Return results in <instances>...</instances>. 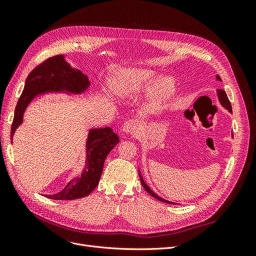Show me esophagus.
Masks as SVG:
<instances>
[{"label":"esophagus","mask_w":256,"mask_h":256,"mask_svg":"<svg viewBox=\"0 0 256 256\" xmlns=\"http://www.w3.org/2000/svg\"><path fill=\"white\" fill-rule=\"evenodd\" d=\"M140 127H141L140 122H138L136 118H131V120H128L125 124H124L122 130L127 134H136L138 129H140Z\"/></svg>","instance_id":"1"}]
</instances>
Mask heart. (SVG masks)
Masks as SVG:
<instances>
[{
	"label": "heart",
	"mask_w": 256,
	"mask_h": 256,
	"mask_svg": "<svg viewBox=\"0 0 256 256\" xmlns=\"http://www.w3.org/2000/svg\"><path fill=\"white\" fill-rule=\"evenodd\" d=\"M157 78L158 74L148 68L125 69L120 74L118 90V92L125 96L136 94V92L148 88ZM174 88V81L168 76L158 79L150 88V106H157L166 102L172 96Z\"/></svg>",
	"instance_id": "obj_1"
}]
</instances>
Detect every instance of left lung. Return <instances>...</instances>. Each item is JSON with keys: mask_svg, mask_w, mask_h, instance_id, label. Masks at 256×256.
Segmentation results:
<instances>
[{"mask_svg": "<svg viewBox=\"0 0 256 256\" xmlns=\"http://www.w3.org/2000/svg\"><path fill=\"white\" fill-rule=\"evenodd\" d=\"M216 79H218L219 81H221V78H220L219 76H216ZM216 92H218V97H219V100H220L221 104H222L224 108H226V110H228L230 112H232V106H230V100H228V96H226V92H224L223 90H216ZM140 180H141V182H142V186L144 187V189H145L147 192H148L152 196H154V198H157V200H161V202H164V203H168V204H174L173 202H170V200H164V198H162L158 196L156 194V193L152 192V191L150 189L148 186H147V184L144 182L141 174H140Z\"/></svg>", "mask_w": 256, "mask_h": 256, "instance_id": "1", "label": "left lung"}]
</instances>
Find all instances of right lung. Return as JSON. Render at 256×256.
Here are the masks:
<instances>
[{"label": "right lung", "instance_id": "add662e5", "mask_svg": "<svg viewBox=\"0 0 256 256\" xmlns=\"http://www.w3.org/2000/svg\"><path fill=\"white\" fill-rule=\"evenodd\" d=\"M90 85L88 78L78 69L67 64L63 56L49 58L37 65L28 76L24 90L18 100L12 125L10 138L17 127L22 122L23 113L32 99L47 92L66 90L72 92H81ZM120 142L118 134L109 127L92 129L86 144V164L81 175L70 180L60 192L47 196L51 200H76L88 196L99 182L104 160L114 146Z\"/></svg>", "mask_w": 256, "mask_h": 256}]
</instances>
